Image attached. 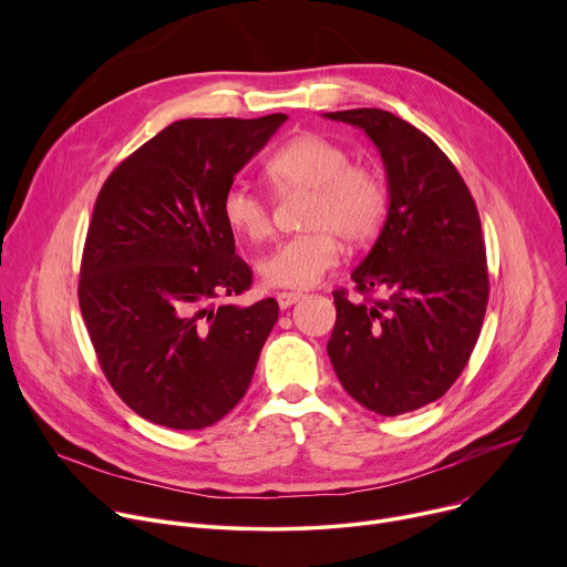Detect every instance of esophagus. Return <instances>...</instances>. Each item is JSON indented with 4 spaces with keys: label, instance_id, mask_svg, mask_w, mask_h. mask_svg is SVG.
<instances>
[{
    "label": "esophagus",
    "instance_id": "obj_1",
    "mask_svg": "<svg viewBox=\"0 0 567 567\" xmlns=\"http://www.w3.org/2000/svg\"><path fill=\"white\" fill-rule=\"evenodd\" d=\"M300 298H302V293H300V291H280V293L276 296V300H278L280 309L291 307V305H293V302H298Z\"/></svg>",
    "mask_w": 567,
    "mask_h": 567
}]
</instances>
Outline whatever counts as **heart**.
Wrapping results in <instances>:
<instances>
[{
	"label": "heart",
	"mask_w": 567,
	"mask_h": 567,
	"mask_svg": "<svg viewBox=\"0 0 567 567\" xmlns=\"http://www.w3.org/2000/svg\"><path fill=\"white\" fill-rule=\"evenodd\" d=\"M265 175L278 195L309 193L302 215L307 233L280 241L258 265L269 287L318 285L339 265V237L350 247H361L383 226L388 213L383 177L370 166L352 164V152L328 136L305 132L289 138L267 158ZM221 213L241 237L262 241L271 235L269 202L247 186L226 190Z\"/></svg>",
	"instance_id": "obj_1"
}]
</instances>
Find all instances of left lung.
<instances>
[{"label": "left lung", "mask_w": 567, "mask_h": 567, "mask_svg": "<svg viewBox=\"0 0 567 567\" xmlns=\"http://www.w3.org/2000/svg\"><path fill=\"white\" fill-rule=\"evenodd\" d=\"M361 127L388 175V217L352 271L363 300L334 291L328 354L341 385L383 417L417 411L462 374L489 300L475 202L451 158L403 118L374 110L326 114ZM381 288L388 299H370Z\"/></svg>", "instance_id": "left-lung-1"}]
</instances>
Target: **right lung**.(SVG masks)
<instances>
[{"instance_id": "1", "label": "right lung", "mask_w": 567, "mask_h": 567, "mask_svg": "<svg viewBox=\"0 0 567 567\" xmlns=\"http://www.w3.org/2000/svg\"><path fill=\"white\" fill-rule=\"evenodd\" d=\"M285 121H175L121 161L99 193L80 311L107 381L152 424L213 426L251 383L278 302H217L254 282L221 199Z\"/></svg>"}]
</instances>
